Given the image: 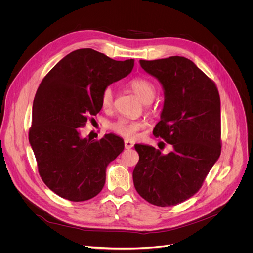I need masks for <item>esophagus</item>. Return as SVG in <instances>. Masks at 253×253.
Returning a JSON list of instances; mask_svg holds the SVG:
<instances>
[{"label": "esophagus", "mask_w": 253, "mask_h": 253, "mask_svg": "<svg viewBox=\"0 0 253 253\" xmlns=\"http://www.w3.org/2000/svg\"><path fill=\"white\" fill-rule=\"evenodd\" d=\"M124 144H125V148H126L127 150H129V149H131V148H133V145H134L133 142H132L131 140H128V139H125Z\"/></svg>", "instance_id": "1"}]
</instances>
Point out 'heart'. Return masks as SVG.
<instances>
[{
  "mask_svg": "<svg viewBox=\"0 0 253 253\" xmlns=\"http://www.w3.org/2000/svg\"><path fill=\"white\" fill-rule=\"evenodd\" d=\"M128 85L143 102H151L156 95V88L154 84L147 79L134 78L130 80ZM100 101L103 109H108L113 104L114 91L112 87L108 86L102 90ZM109 127L115 133L126 138L133 139L138 135V131L143 127V123L141 121H137V120L121 118L115 122H112Z\"/></svg>",
  "mask_w": 253,
  "mask_h": 253,
  "instance_id": "b5f03b06",
  "label": "heart"
}]
</instances>
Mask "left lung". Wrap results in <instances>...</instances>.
Here are the masks:
<instances>
[{"mask_svg":"<svg viewBox=\"0 0 253 253\" xmlns=\"http://www.w3.org/2000/svg\"><path fill=\"white\" fill-rule=\"evenodd\" d=\"M139 62L164 89L161 120L153 133L171 144L172 151L163 155L151 145L135 144L139 161L133 170L134 187L153 205L174 206L200 190L220 156L218 90L185 57Z\"/></svg>","mask_w":253,"mask_h":253,"instance_id":"left-lung-1","label":"left lung"}]
</instances>
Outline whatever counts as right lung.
Instances as JSON below:
<instances>
[{"mask_svg": "<svg viewBox=\"0 0 253 253\" xmlns=\"http://www.w3.org/2000/svg\"><path fill=\"white\" fill-rule=\"evenodd\" d=\"M134 59L114 60L93 49L63 57L45 76L33 103L29 140L40 176L59 197L74 202L95 197L105 182L108 165L124 150L115 134L99 140L81 131L101 110L102 90L129 75Z\"/></svg>", "mask_w": 253, "mask_h": 253, "instance_id": "right-lung-1", "label": "right lung"}]
</instances>
